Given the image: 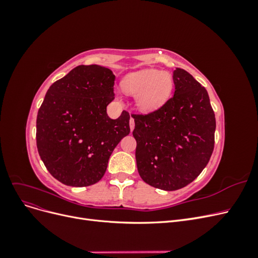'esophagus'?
<instances>
[{
    "label": "esophagus",
    "instance_id": "34e87169",
    "mask_svg": "<svg viewBox=\"0 0 258 258\" xmlns=\"http://www.w3.org/2000/svg\"><path fill=\"white\" fill-rule=\"evenodd\" d=\"M129 124H130V130L132 131V130H134V128H135V119H134V117H130Z\"/></svg>",
    "mask_w": 258,
    "mask_h": 258
}]
</instances>
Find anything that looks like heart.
I'll list each match as a JSON object with an SVG mask.
<instances>
[{
	"instance_id": "heart-1",
	"label": "heart",
	"mask_w": 258,
	"mask_h": 258,
	"mask_svg": "<svg viewBox=\"0 0 258 258\" xmlns=\"http://www.w3.org/2000/svg\"><path fill=\"white\" fill-rule=\"evenodd\" d=\"M121 88L124 93L136 97L140 111L150 113L167 102L173 89V80L167 72L147 69L124 76Z\"/></svg>"
}]
</instances>
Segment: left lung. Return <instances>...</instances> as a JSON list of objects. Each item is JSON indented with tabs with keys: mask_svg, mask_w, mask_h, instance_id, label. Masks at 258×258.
<instances>
[{
	"mask_svg": "<svg viewBox=\"0 0 258 258\" xmlns=\"http://www.w3.org/2000/svg\"><path fill=\"white\" fill-rule=\"evenodd\" d=\"M173 82L174 95L160 108L131 115L139 174L163 190L183 188L202 172L213 153L216 127L206 88L178 68Z\"/></svg>",
	"mask_w": 258,
	"mask_h": 258,
	"instance_id": "left-lung-1",
	"label": "left lung"
}]
</instances>
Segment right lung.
I'll use <instances>...</instances> for the list:
<instances>
[{
	"label": "right lung",
	"instance_id": "obj_1",
	"mask_svg": "<svg viewBox=\"0 0 258 258\" xmlns=\"http://www.w3.org/2000/svg\"><path fill=\"white\" fill-rule=\"evenodd\" d=\"M114 84L110 69L79 66L46 93L36 118V146L46 169L62 184L98 183L114 148L129 135L128 112L117 119L106 113Z\"/></svg>",
	"mask_w": 258,
	"mask_h": 258
}]
</instances>
